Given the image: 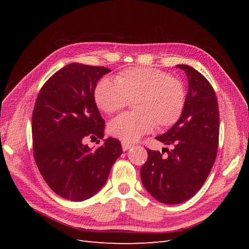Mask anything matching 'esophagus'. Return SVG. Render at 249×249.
<instances>
[{
  "instance_id": "obj_1",
  "label": "esophagus",
  "mask_w": 249,
  "mask_h": 249,
  "mask_svg": "<svg viewBox=\"0 0 249 249\" xmlns=\"http://www.w3.org/2000/svg\"><path fill=\"white\" fill-rule=\"evenodd\" d=\"M122 145H123V149H124V152H126L127 149H130L131 147H133V146H134L133 143L126 142V141H122Z\"/></svg>"
}]
</instances>
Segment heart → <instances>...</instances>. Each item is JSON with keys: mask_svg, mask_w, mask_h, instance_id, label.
<instances>
[{"mask_svg": "<svg viewBox=\"0 0 249 249\" xmlns=\"http://www.w3.org/2000/svg\"><path fill=\"white\" fill-rule=\"evenodd\" d=\"M97 108L112 114L133 102L135 112L124 113L109 124V132L123 141H135L159 127L175 124L182 116L186 89L182 82L166 71L153 67H131L120 71L116 80L101 79L94 88Z\"/></svg>", "mask_w": 249, "mask_h": 249, "instance_id": "heart-1", "label": "heart"}]
</instances>
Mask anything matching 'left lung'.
<instances>
[{
    "instance_id": "left-lung-1",
    "label": "left lung",
    "mask_w": 249,
    "mask_h": 249,
    "mask_svg": "<svg viewBox=\"0 0 249 249\" xmlns=\"http://www.w3.org/2000/svg\"><path fill=\"white\" fill-rule=\"evenodd\" d=\"M188 79V93L182 116L156 139L172 149L167 156L147 150L140 169L141 180L154 198L177 205L197 193L212 169L219 141V110L212 85L193 67L177 65Z\"/></svg>"
}]
</instances>
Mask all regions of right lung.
Instances as JSON below:
<instances>
[{
    "label": "right lung",
    "instance_id": "right-lung-1",
    "mask_svg": "<svg viewBox=\"0 0 249 249\" xmlns=\"http://www.w3.org/2000/svg\"><path fill=\"white\" fill-rule=\"evenodd\" d=\"M110 71L71 63L53 74L37 96L32 115L34 159L51 189L65 199L93 196L123 154L115 138L105 139L95 150L85 144L88 138H104L105 120L93 92L97 81Z\"/></svg>",
    "mask_w": 249,
    "mask_h": 249
}]
</instances>
